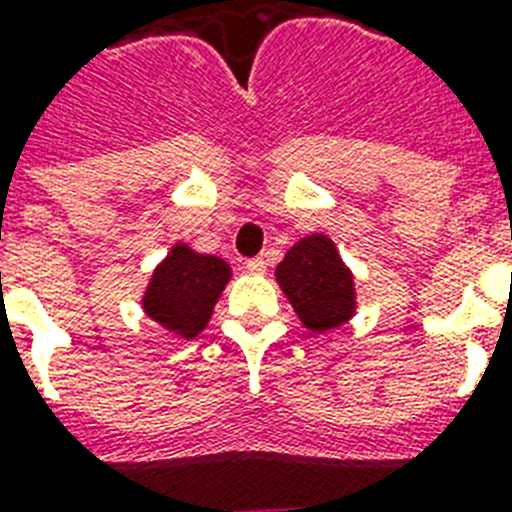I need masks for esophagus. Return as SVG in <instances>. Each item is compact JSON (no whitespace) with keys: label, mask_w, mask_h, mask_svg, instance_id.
<instances>
[{"label":"esophagus","mask_w":512,"mask_h":512,"mask_svg":"<svg viewBox=\"0 0 512 512\" xmlns=\"http://www.w3.org/2000/svg\"><path fill=\"white\" fill-rule=\"evenodd\" d=\"M247 271L255 273V276H263V273H265L263 257H252V260H247Z\"/></svg>","instance_id":"1"}]
</instances>
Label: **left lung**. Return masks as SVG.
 <instances>
[{
    "label": "left lung",
    "instance_id": "obj_1",
    "mask_svg": "<svg viewBox=\"0 0 512 512\" xmlns=\"http://www.w3.org/2000/svg\"><path fill=\"white\" fill-rule=\"evenodd\" d=\"M276 282L311 333H327L357 314L354 273L327 233L295 241L276 265Z\"/></svg>",
    "mask_w": 512,
    "mask_h": 512
}]
</instances>
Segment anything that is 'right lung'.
<instances>
[{"label": "right lung", "instance_id": "right-lung-1", "mask_svg": "<svg viewBox=\"0 0 512 512\" xmlns=\"http://www.w3.org/2000/svg\"><path fill=\"white\" fill-rule=\"evenodd\" d=\"M230 276L233 271L222 257L195 252L177 241L144 287V314L171 335L193 341L209 325Z\"/></svg>", "mask_w": 512, "mask_h": 512}]
</instances>
